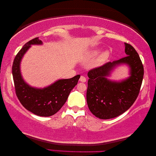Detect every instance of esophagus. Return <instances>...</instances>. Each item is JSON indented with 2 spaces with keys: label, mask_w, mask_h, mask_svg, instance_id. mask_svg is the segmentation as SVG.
Wrapping results in <instances>:
<instances>
[{
  "label": "esophagus",
  "mask_w": 156,
  "mask_h": 156,
  "mask_svg": "<svg viewBox=\"0 0 156 156\" xmlns=\"http://www.w3.org/2000/svg\"><path fill=\"white\" fill-rule=\"evenodd\" d=\"M80 81L81 82H87V79L84 76H81V77L80 79Z\"/></svg>",
  "instance_id": "34e87169"
}]
</instances>
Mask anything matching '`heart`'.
Masks as SVG:
<instances>
[{"label":"heart","mask_w":156,"mask_h":156,"mask_svg":"<svg viewBox=\"0 0 156 156\" xmlns=\"http://www.w3.org/2000/svg\"><path fill=\"white\" fill-rule=\"evenodd\" d=\"M109 56L110 52L108 50H103L100 52V50L97 49V50H91L88 54V57L89 59H94L96 56L97 57L94 60V63L96 67H99V66H101L105 63L109 58Z\"/></svg>","instance_id":"obj_1"}]
</instances>
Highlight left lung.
<instances>
[{"label":"left lung","instance_id":"left-lung-1","mask_svg":"<svg viewBox=\"0 0 156 156\" xmlns=\"http://www.w3.org/2000/svg\"><path fill=\"white\" fill-rule=\"evenodd\" d=\"M126 57L106 63L88 72L87 102L90 112L97 118L110 119L119 116L133 105L144 78V66L140 57L131 44L125 43ZM129 68V76L121 81L108 77L118 66Z\"/></svg>","mask_w":156,"mask_h":156}]
</instances>
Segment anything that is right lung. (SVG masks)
Instances as JSON below:
<instances>
[{
  "mask_svg": "<svg viewBox=\"0 0 156 156\" xmlns=\"http://www.w3.org/2000/svg\"><path fill=\"white\" fill-rule=\"evenodd\" d=\"M34 44H42V40L36 37L27 42L14 59L12 73L16 93L21 104L29 112L37 116H50L62 107L70 91L77 84L80 75L58 80L44 88H37L29 85L21 74L20 62L27 51Z\"/></svg>",
  "mask_w": 156,
  "mask_h": 156,
  "instance_id": "obj_1",
  "label": "right lung"
}]
</instances>
